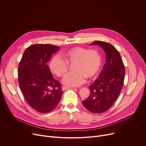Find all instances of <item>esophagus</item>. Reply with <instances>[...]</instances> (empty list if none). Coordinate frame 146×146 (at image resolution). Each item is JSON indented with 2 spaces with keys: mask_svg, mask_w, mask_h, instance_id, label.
Listing matches in <instances>:
<instances>
[{
  "mask_svg": "<svg viewBox=\"0 0 146 146\" xmlns=\"http://www.w3.org/2000/svg\"><path fill=\"white\" fill-rule=\"evenodd\" d=\"M69 88H70L69 87H67V86H62V90L68 89H69Z\"/></svg>",
  "mask_w": 146,
  "mask_h": 146,
  "instance_id": "34e87169",
  "label": "esophagus"
}]
</instances>
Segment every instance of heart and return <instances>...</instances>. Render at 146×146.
I'll return each instance as SVG.
<instances>
[{"label":"heart","instance_id":"b5f03b06","mask_svg":"<svg viewBox=\"0 0 146 146\" xmlns=\"http://www.w3.org/2000/svg\"><path fill=\"white\" fill-rule=\"evenodd\" d=\"M62 56H54L50 62V69L56 75L63 77L68 71V64H74V72L68 74L62 82L70 86H78L82 84L86 78L92 79L98 74L102 64L100 53L95 49L76 46L65 52Z\"/></svg>","mask_w":146,"mask_h":146}]
</instances>
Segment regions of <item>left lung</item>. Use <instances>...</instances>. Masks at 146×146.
<instances>
[{"instance_id":"1","label":"left lung","mask_w":146,"mask_h":146,"mask_svg":"<svg viewBox=\"0 0 146 146\" xmlns=\"http://www.w3.org/2000/svg\"><path fill=\"white\" fill-rule=\"evenodd\" d=\"M94 44L104 50L106 62L98 79L89 87L90 95L82 103L91 112L101 114L109 110L118 98L123 84L125 70L120 54L112 44L99 40L90 44Z\"/></svg>"}]
</instances>
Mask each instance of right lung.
Instances as JSON below:
<instances>
[{
	"label": "right lung",
	"instance_id": "right-lung-1",
	"mask_svg": "<svg viewBox=\"0 0 146 146\" xmlns=\"http://www.w3.org/2000/svg\"><path fill=\"white\" fill-rule=\"evenodd\" d=\"M60 49L48 44L27 47L18 68L19 86L25 100L35 110L46 113L58 105L63 92L47 65L51 56Z\"/></svg>",
	"mask_w": 146,
	"mask_h": 146
}]
</instances>
